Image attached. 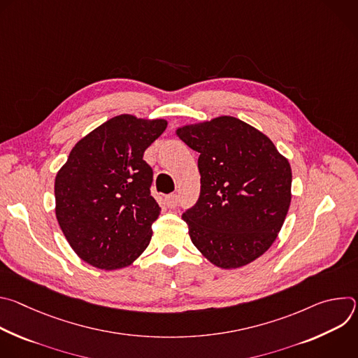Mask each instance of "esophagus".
Returning a JSON list of instances; mask_svg holds the SVG:
<instances>
[{
	"instance_id": "1",
	"label": "esophagus",
	"mask_w": 358,
	"mask_h": 358,
	"mask_svg": "<svg viewBox=\"0 0 358 358\" xmlns=\"http://www.w3.org/2000/svg\"><path fill=\"white\" fill-rule=\"evenodd\" d=\"M164 201H166V206L169 208H174V207H177V203H178V195L177 194H170L164 198Z\"/></svg>"
}]
</instances>
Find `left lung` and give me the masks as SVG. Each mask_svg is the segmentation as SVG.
<instances>
[{"mask_svg":"<svg viewBox=\"0 0 358 358\" xmlns=\"http://www.w3.org/2000/svg\"><path fill=\"white\" fill-rule=\"evenodd\" d=\"M176 134L199 152V198L182 214L192 243L222 269L258 259L290 207L287 159L268 136L232 116L185 124Z\"/></svg>","mask_w":358,"mask_h":358,"instance_id":"obj_1","label":"left lung"}]
</instances>
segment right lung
Returning a JSON list of instances; mask_svg holds the SVG:
<instances>
[{"instance_id": "add662e5", "label": "right lung", "mask_w": 358, "mask_h": 358, "mask_svg": "<svg viewBox=\"0 0 358 358\" xmlns=\"http://www.w3.org/2000/svg\"><path fill=\"white\" fill-rule=\"evenodd\" d=\"M164 119L120 115L80 138L55 177V214L78 257L105 271L131 265L148 246L162 208L150 194L145 148Z\"/></svg>"}]
</instances>
